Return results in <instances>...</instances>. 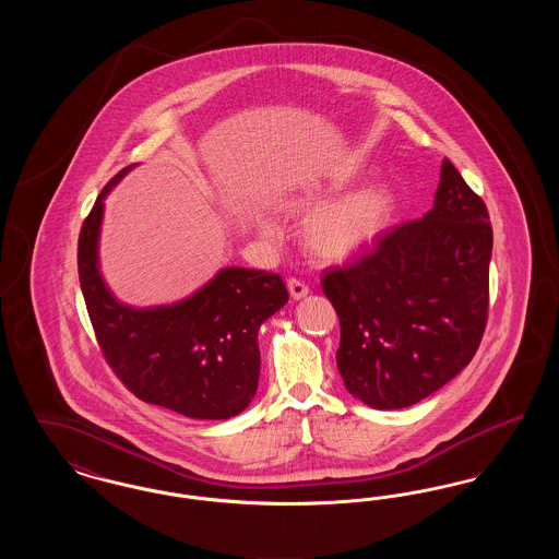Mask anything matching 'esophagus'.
I'll use <instances>...</instances> for the list:
<instances>
[{
    "label": "esophagus",
    "instance_id": "esophagus-1",
    "mask_svg": "<svg viewBox=\"0 0 559 559\" xmlns=\"http://www.w3.org/2000/svg\"><path fill=\"white\" fill-rule=\"evenodd\" d=\"M287 287H289L293 299H301V297H306L310 293V287L304 281H299V278H289Z\"/></svg>",
    "mask_w": 559,
    "mask_h": 559
}]
</instances>
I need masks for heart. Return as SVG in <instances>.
<instances>
[{"label": "heart", "instance_id": "obj_1", "mask_svg": "<svg viewBox=\"0 0 559 559\" xmlns=\"http://www.w3.org/2000/svg\"><path fill=\"white\" fill-rule=\"evenodd\" d=\"M317 194H306L295 205H312ZM392 212L390 190L367 188L312 213L304 224V242L322 262H344L381 235ZM262 228L267 224L262 222Z\"/></svg>", "mask_w": 559, "mask_h": 559}]
</instances>
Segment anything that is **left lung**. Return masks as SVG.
I'll use <instances>...</instances> for the list:
<instances>
[{
  "instance_id": "obj_1",
  "label": "left lung",
  "mask_w": 559,
  "mask_h": 559,
  "mask_svg": "<svg viewBox=\"0 0 559 559\" xmlns=\"http://www.w3.org/2000/svg\"><path fill=\"white\" fill-rule=\"evenodd\" d=\"M490 253L484 201L442 160L424 217L322 274L342 326L337 369L347 392L379 411L404 408L463 371L486 329Z\"/></svg>"
}]
</instances>
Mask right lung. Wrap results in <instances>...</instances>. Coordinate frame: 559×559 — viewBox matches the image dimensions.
<instances>
[{
    "label": "right lung",
    "instance_id": "right-lung-1",
    "mask_svg": "<svg viewBox=\"0 0 559 559\" xmlns=\"http://www.w3.org/2000/svg\"><path fill=\"white\" fill-rule=\"evenodd\" d=\"M132 167L103 188L81 226V292L98 346L133 396L190 419H230L255 396L258 331L289 293L274 272L224 267L174 306L119 304L98 270V237L105 197Z\"/></svg>",
    "mask_w": 559,
    "mask_h": 559
}]
</instances>
